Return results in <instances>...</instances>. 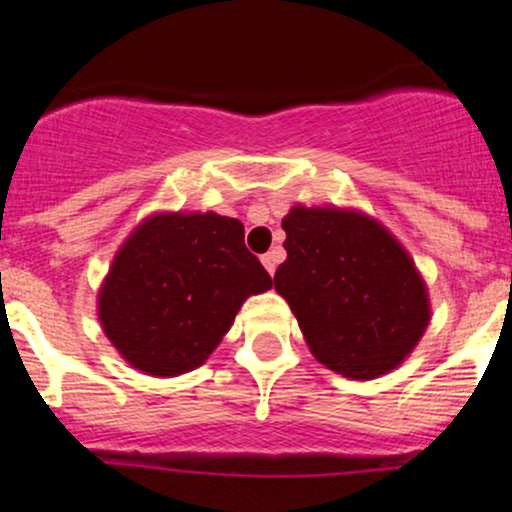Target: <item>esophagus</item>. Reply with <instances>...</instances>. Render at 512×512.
<instances>
[{
    "instance_id": "esophagus-1",
    "label": "esophagus",
    "mask_w": 512,
    "mask_h": 512,
    "mask_svg": "<svg viewBox=\"0 0 512 512\" xmlns=\"http://www.w3.org/2000/svg\"><path fill=\"white\" fill-rule=\"evenodd\" d=\"M276 262H279V255H276V252L272 250V252H267V255H262V264H264V269H267L269 274L274 276V272H276Z\"/></svg>"
}]
</instances>
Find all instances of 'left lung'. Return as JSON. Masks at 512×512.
I'll use <instances>...</instances> for the list:
<instances>
[{
  "instance_id": "left-lung-1",
  "label": "left lung",
  "mask_w": 512,
  "mask_h": 512,
  "mask_svg": "<svg viewBox=\"0 0 512 512\" xmlns=\"http://www.w3.org/2000/svg\"><path fill=\"white\" fill-rule=\"evenodd\" d=\"M274 289L322 366L373 380L407 361L431 322L428 286L404 245L366 211L296 204L281 219Z\"/></svg>"
}]
</instances>
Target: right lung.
Segmentation results:
<instances>
[{
  "instance_id": "1",
  "label": "right lung",
  "mask_w": 512,
  "mask_h": 512,
  "mask_svg": "<svg viewBox=\"0 0 512 512\" xmlns=\"http://www.w3.org/2000/svg\"><path fill=\"white\" fill-rule=\"evenodd\" d=\"M243 238V223L216 211H154L129 233L98 289V320L129 366L154 378L190 373L240 305L272 289Z\"/></svg>"
}]
</instances>
